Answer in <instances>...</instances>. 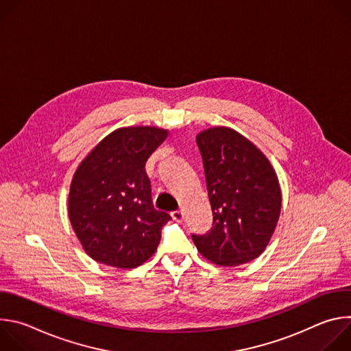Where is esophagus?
I'll use <instances>...</instances> for the list:
<instances>
[{"label": "esophagus", "instance_id": "obj_1", "mask_svg": "<svg viewBox=\"0 0 351 351\" xmlns=\"http://www.w3.org/2000/svg\"><path fill=\"white\" fill-rule=\"evenodd\" d=\"M171 217H172V219L173 221H176V222H182L183 221V213L182 211H173L172 214H171Z\"/></svg>", "mask_w": 351, "mask_h": 351}]
</instances>
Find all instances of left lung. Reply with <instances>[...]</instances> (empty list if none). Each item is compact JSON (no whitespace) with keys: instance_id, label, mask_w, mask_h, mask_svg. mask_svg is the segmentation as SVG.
I'll return each mask as SVG.
<instances>
[{"instance_id":"left-lung-1","label":"left lung","mask_w":351,"mask_h":351,"mask_svg":"<svg viewBox=\"0 0 351 351\" xmlns=\"http://www.w3.org/2000/svg\"><path fill=\"white\" fill-rule=\"evenodd\" d=\"M213 228L193 241L203 257L221 267L256 260L268 245L282 207L278 175L261 149L226 126L199 132Z\"/></svg>"}]
</instances>
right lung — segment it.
<instances>
[{
  "mask_svg": "<svg viewBox=\"0 0 351 351\" xmlns=\"http://www.w3.org/2000/svg\"><path fill=\"white\" fill-rule=\"evenodd\" d=\"M157 126L119 128L106 136L73 173L68 213L87 256L119 269L152 257L169 214L154 210L145 162L168 137Z\"/></svg>",
  "mask_w": 351,
  "mask_h": 351,
  "instance_id": "obj_1",
  "label": "right lung"
}]
</instances>
